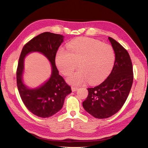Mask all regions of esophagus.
Masks as SVG:
<instances>
[{"label": "esophagus", "instance_id": "1", "mask_svg": "<svg viewBox=\"0 0 148 148\" xmlns=\"http://www.w3.org/2000/svg\"><path fill=\"white\" fill-rule=\"evenodd\" d=\"M71 89H72V92H76V91H77L78 90V88L74 87V86H72L71 87Z\"/></svg>", "mask_w": 148, "mask_h": 148}]
</instances>
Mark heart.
<instances>
[{
  "instance_id": "1",
  "label": "heart",
  "mask_w": 148,
  "mask_h": 148,
  "mask_svg": "<svg viewBox=\"0 0 148 148\" xmlns=\"http://www.w3.org/2000/svg\"><path fill=\"white\" fill-rule=\"evenodd\" d=\"M68 50L60 49L56 53V64L65 76L75 73L67 78L73 85H80L89 81L92 84L102 82L111 73L115 61L112 47L93 39L74 40L67 46Z\"/></svg>"
}]
</instances>
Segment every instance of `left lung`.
Segmentation results:
<instances>
[{"label":"left lung","mask_w":148,"mask_h":148,"mask_svg":"<svg viewBox=\"0 0 148 148\" xmlns=\"http://www.w3.org/2000/svg\"><path fill=\"white\" fill-rule=\"evenodd\" d=\"M108 39L115 53L112 70L99 86L87 88L88 95L83 102L85 111L99 119L109 118L119 111L126 101L134 79L132 64L128 51L114 39Z\"/></svg>","instance_id":"1"}]
</instances>
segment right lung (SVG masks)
I'll use <instances>...</instances> for the list:
<instances>
[{
    "instance_id": "add662e5",
    "label": "right lung",
    "mask_w": 148,
    "mask_h": 148,
    "mask_svg": "<svg viewBox=\"0 0 148 148\" xmlns=\"http://www.w3.org/2000/svg\"><path fill=\"white\" fill-rule=\"evenodd\" d=\"M60 34L44 32L34 37L23 46L19 58L17 71V86L21 99L26 108L37 116L48 118L60 110L66 96L72 92L70 86L59 74L55 65L56 51L64 41ZM42 53L51 63L52 74L46 82L35 89H30L24 84L23 75L24 60L29 53Z\"/></svg>"
}]
</instances>
